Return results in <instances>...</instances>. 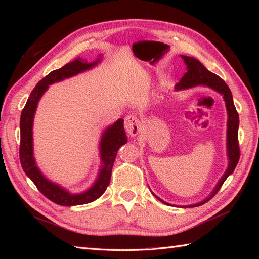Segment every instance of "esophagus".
I'll list each match as a JSON object with an SVG mask.
<instances>
[{
	"mask_svg": "<svg viewBox=\"0 0 259 259\" xmlns=\"http://www.w3.org/2000/svg\"><path fill=\"white\" fill-rule=\"evenodd\" d=\"M124 129L126 134L131 137H135L140 131V121L135 115H126L124 119Z\"/></svg>",
	"mask_w": 259,
	"mask_h": 259,
	"instance_id": "esophagus-1",
	"label": "esophagus"
}]
</instances>
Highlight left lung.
<instances>
[{"label":"left lung","mask_w":259,"mask_h":259,"mask_svg":"<svg viewBox=\"0 0 259 259\" xmlns=\"http://www.w3.org/2000/svg\"><path fill=\"white\" fill-rule=\"evenodd\" d=\"M184 59V62L187 65V72L184 74L183 78L178 82L177 84L175 85V89L179 90H185L189 89V88H194L197 85H203L208 87L210 89L217 91L223 96L225 103H226V109H227V114H228V120H227V156H228V168L226 172L224 174L222 179L219 180L217 186L214 187L212 192L209 195L205 200L201 202L195 203V205H190L187 207H198L201 206L203 203H206L208 200H210L211 198L217 194L218 190L221 189V187L225 183V180L228 178L229 175L234 172V170L237 166L239 157H240V150H239V144H238V126H239V117L238 112L235 108L232 91L228 88L222 78H219L217 74H214L210 71L205 68L199 60H197L192 57H186L181 56ZM156 198H158L155 194H153ZM161 202L169 205L168 202H164L161 200L160 198H158Z\"/></svg>","instance_id":"left-lung-1"}]
</instances>
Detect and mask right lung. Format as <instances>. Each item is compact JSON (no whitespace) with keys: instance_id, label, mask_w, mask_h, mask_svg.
Returning <instances> with one entry per match:
<instances>
[{"instance_id":"right-lung-1","label":"right lung","mask_w":259,"mask_h":259,"mask_svg":"<svg viewBox=\"0 0 259 259\" xmlns=\"http://www.w3.org/2000/svg\"><path fill=\"white\" fill-rule=\"evenodd\" d=\"M101 58H98L95 62L88 63L83 59L78 58L74 61L63 65L62 68L54 70L45 76L32 90L31 95L27 99L25 107L22 110L20 120V131H21V142H20V161L33 184L36 188L45 195L48 199L56 202L60 206H78L89 203L98 199L99 197L106 191L107 187L111 179V172L115 156L121 146H123L128 141L124 128L123 119H119L113 124L104 130L100 141V157H101V168L98 174V177L89 189L81 192V194H71L62 187L52 183L47 179L43 174L37 168L34 157H33V119H34L35 110L37 103L40 101L48 88L52 83L62 81L70 76L79 74L81 72L89 70L100 62Z\"/></svg>"}]
</instances>
